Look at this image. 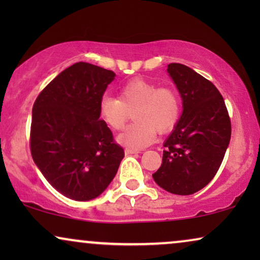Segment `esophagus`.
Listing matches in <instances>:
<instances>
[{"mask_svg":"<svg viewBox=\"0 0 260 260\" xmlns=\"http://www.w3.org/2000/svg\"><path fill=\"white\" fill-rule=\"evenodd\" d=\"M140 150H135V149H125V155H133V154H138Z\"/></svg>","mask_w":260,"mask_h":260,"instance_id":"esophagus-1","label":"esophagus"}]
</instances>
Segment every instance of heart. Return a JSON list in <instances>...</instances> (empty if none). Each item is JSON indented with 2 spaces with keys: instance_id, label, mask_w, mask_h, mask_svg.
I'll return each instance as SVG.
<instances>
[{
  "instance_id": "heart-1",
  "label": "heart",
  "mask_w": 260,
  "mask_h": 260,
  "mask_svg": "<svg viewBox=\"0 0 260 260\" xmlns=\"http://www.w3.org/2000/svg\"><path fill=\"white\" fill-rule=\"evenodd\" d=\"M130 112L135 123L119 135L118 142L129 148H144L155 141L156 133H169L179 122V93L172 87H157L135 78L119 88L118 98L105 95L99 102V117L112 130L124 129Z\"/></svg>"
}]
</instances>
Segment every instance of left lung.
I'll return each instance as SVG.
<instances>
[{
    "label": "left lung",
    "mask_w": 260,
    "mask_h": 260,
    "mask_svg": "<svg viewBox=\"0 0 260 260\" xmlns=\"http://www.w3.org/2000/svg\"><path fill=\"white\" fill-rule=\"evenodd\" d=\"M168 73L182 98L183 112L163 147L155 182L173 194L190 195L211 182L231 140V119L222 95L209 81L182 63Z\"/></svg>",
    "instance_id": "1"
}]
</instances>
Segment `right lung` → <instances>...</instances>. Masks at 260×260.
<instances>
[{
	"label": "right lung",
	"mask_w": 260,
	"mask_h": 260,
	"mask_svg": "<svg viewBox=\"0 0 260 260\" xmlns=\"http://www.w3.org/2000/svg\"><path fill=\"white\" fill-rule=\"evenodd\" d=\"M116 74L76 62L38 95L30 125V152L45 179L63 197L77 201L106 189L124 157L99 118V102Z\"/></svg>",
	"instance_id": "1"
}]
</instances>
